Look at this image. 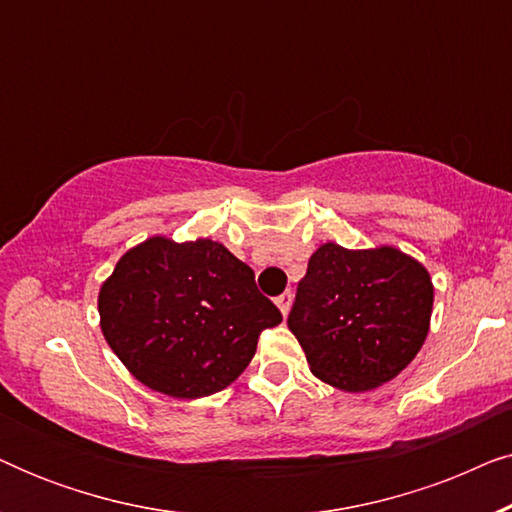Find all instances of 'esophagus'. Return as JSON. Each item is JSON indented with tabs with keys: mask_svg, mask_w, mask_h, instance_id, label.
I'll return each mask as SVG.
<instances>
[{
	"mask_svg": "<svg viewBox=\"0 0 512 512\" xmlns=\"http://www.w3.org/2000/svg\"><path fill=\"white\" fill-rule=\"evenodd\" d=\"M291 300H293V293H291V291H284L282 296L277 298V307H279V312L284 314V317H286V314H289V310H291Z\"/></svg>",
	"mask_w": 512,
	"mask_h": 512,
	"instance_id": "esophagus-1",
	"label": "esophagus"
}]
</instances>
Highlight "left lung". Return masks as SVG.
I'll use <instances>...</instances> for the list:
<instances>
[{
    "instance_id": "1",
    "label": "left lung",
    "mask_w": 512,
    "mask_h": 512,
    "mask_svg": "<svg viewBox=\"0 0 512 512\" xmlns=\"http://www.w3.org/2000/svg\"><path fill=\"white\" fill-rule=\"evenodd\" d=\"M429 270L401 249L314 251L289 314L314 377L349 394L394 380L422 349L431 326Z\"/></svg>"
}]
</instances>
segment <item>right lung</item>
<instances>
[{
  "mask_svg": "<svg viewBox=\"0 0 512 512\" xmlns=\"http://www.w3.org/2000/svg\"><path fill=\"white\" fill-rule=\"evenodd\" d=\"M97 310L132 377L172 398L226 389L254 359L263 328L282 321L254 270L209 237L153 235L128 249L102 282Z\"/></svg>",
  "mask_w": 512,
  "mask_h": 512,
  "instance_id": "add662e5",
  "label": "right lung"
}]
</instances>
